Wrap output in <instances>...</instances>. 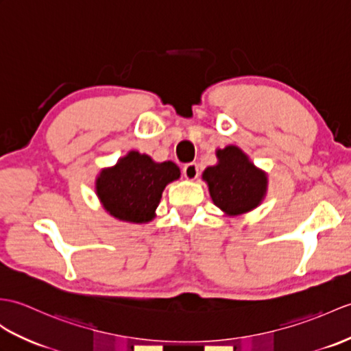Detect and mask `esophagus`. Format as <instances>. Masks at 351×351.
Here are the masks:
<instances>
[{
    "label": "esophagus",
    "mask_w": 351,
    "mask_h": 351,
    "mask_svg": "<svg viewBox=\"0 0 351 351\" xmlns=\"http://www.w3.org/2000/svg\"><path fill=\"white\" fill-rule=\"evenodd\" d=\"M182 172H184V176L189 179V181H194V179H197V176H199L197 162H189V165H185Z\"/></svg>",
    "instance_id": "esophagus-1"
}]
</instances>
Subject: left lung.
<instances>
[{"label": "left lung", "mask_w": 351, "mask_h": 351, "mask_svg": "<svg viewBox=\"0 0 351 351\" xmlns=\"http://www.w3.org/2000/svg\"><path fill=\"white\" fill-rule=\"evenodd\" d=\"M218 162L202 173L214 205L227 217H238L256 209L266 197L267 173L258 169L239 146L217 149Z\"/></svg>", "instance_id": "8db88e82"}]
</instances>
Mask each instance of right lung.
<instances>
[{
  "label": "right lung",
  "mask_w": 351,
  "mask_h": 351,
  "mask_svg": "<svg viewBox=\"0 0 351 351\" xmlns=\"http://www.w3.org/2000/svg\"><path fill=\"white\" fill-rule=\"evenodd\" d=\"M179 178L181 170L173 161L157 162L132 149L115 166L100 170L95 178V194L113 218L146 224L156 218L166 185Z\"/></svg>",
  "instance_id": "1"
}]
</instances>
